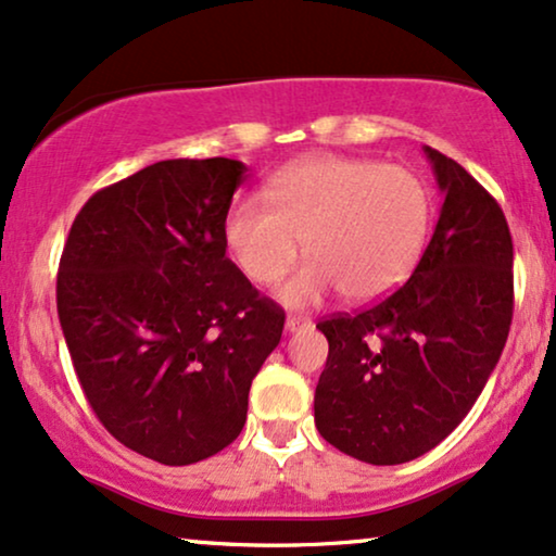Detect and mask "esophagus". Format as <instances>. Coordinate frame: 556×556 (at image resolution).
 Listing matches in <instances>:
<instances>
[{
  "label": "esophagus",
  "instance_id": "esophagus-1",
  "mask_svg": "<svg viewBox=\"0 0 556 556\" xmlns=\"http://www.w3.org/2000/svg\"><path fill=\"white\" fill-rule=\"evenodd\" d=\"M287 330L290 332H298V330H302V328H309V320L307 317H300V315H290L287 317Z\"/></svg>",
  "mask_w": 556,
  "mask_h": 556
}]
</instances>
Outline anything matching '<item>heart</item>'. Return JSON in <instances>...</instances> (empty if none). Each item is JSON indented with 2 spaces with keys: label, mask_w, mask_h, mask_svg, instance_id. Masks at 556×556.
<instances>
[{
  "label": "heart",
  "mask_w": 556,
  "mask_h": 556,
  "mask_svg": "<svg viewBox=\"0 0 556 556\" xmlns=\"http://www.w3.org/2000/svg\"><path fill=\"white\" fill-rule=\"evenodd\" d=\"M265 208L241 198L226 213L228 254L254 285H277L300 247L309 262L282 300L307 307L332 290L348 302L387 298L414 271L429 241L434 198L417 169L379 160L317 154L274 173Z\"/></svg>",
  "instance_id": "1"
}]
</instances>
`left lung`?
Wrapping results in <instances>:
<instances>
[{"label": "left lung", "instance_id": "1", "mask_svg": "<svg viewBox=\"0 0 556 556\" xmlns=\"http://www.w3.org/2000/svg\"><path fill=\"white\" fill-rule=\"evenodd\" d=\"M425 152L445 203L412 277L368 309L317 323L330 345L317 432L371 465L409 463L460 425L514 317V241L501 205L455 160Z\"/></svg>", "mask_w": 556, "mask_h": 556}]
</instances>
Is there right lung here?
<instances>
[{
	"instance_id": "1",
	"label": "right lung",
	"mask_w": 556,
	"mask_h": 556,
	"mask_svg": "<svg viewBox=\"0 0 556 556\" xmlns=\"http://www.w3.org/2000/svg\"><path fill=\"white\" fill-rule=\"evenodd\" d=\"M247 165L162 160L93 192L58 269V317L80 389L124 447L162 465L220 453L279 345L285 309L226 256Z\"/></svg>"
}]
</instances>
